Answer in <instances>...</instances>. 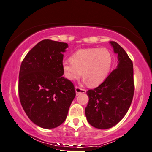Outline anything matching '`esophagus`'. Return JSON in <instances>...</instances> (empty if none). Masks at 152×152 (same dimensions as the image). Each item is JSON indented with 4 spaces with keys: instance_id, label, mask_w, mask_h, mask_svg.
<instances>
[{
    "instance_id": "34e87169",
    "label": "esophagus",
    "mask_w": 152,
    "mask_h": 152,
    "mask_svg": "<svg viewBox=\"0 0 152 152\" xmlns=\"http://www.w3.org/2000/svg\"><path fill=\"white\" fill-rule=\"evenodd\" d=\"M75 90H76V95H79L80 93H85L86 92V90L85 89H83V88H80L78 86H76V88H75Z\"/></svg>"
}]
</instances>
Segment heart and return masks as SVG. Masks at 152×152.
<instances>
[{
  "label": "heart",
  "instance_id": "heart-1",
  "mask_svg": "<svg viewBox=\"0 0 152 152\" xmlns=\"http://www.w3.org/2000/svg\"><path fill=\"white\" fill-rule=\"evenodd\" d=\"M111 64L112 57L108 50L90 48L75 52L69 61L63 62L62 68L67 79H78L82 74L88 85L96 87L106 79Z\"/></svg>",
  "mask_w": 152,
  "mask_h": 152
}]
</instances>
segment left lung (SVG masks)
<instances>
[{
    "instance_id": "8db88e82",
    "label": "left lung",
    "mask_w": 152,
    "mask_h": 152,
    "mask_svg": "<svg viewBox=\"0 0 152 152\" xmlns=\"http://www.w3.org/2000/svg\"><path fill=\"white\" fill-rule=\"evenodd\" d=\"M118 64L102 83L86 93L89 102L86 116L92 126L108 129L116 125L129 109L134 95L133 64L124 49L116 42L110 41Z\"/></svg>"
}]
</instances>
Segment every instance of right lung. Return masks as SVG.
Wrapping results in <instances>:
<instances>
[{
	"mask_svg": "<svg viewBox=\"0 0 152 152\" xmlns=\"http://www.w3.org/2000/svg\"><path fill=\"white\" fill-rule=\"evenodd\" d=\"M68 44L45 39L27 53L21 64L18 91L21 104L32 122L46 129L64 121L76 96L64 74L63 54Z\"/></svg>",
	"mask_w": 152,
	"mask_h": 152,
	"instance_id": "obj_1",
	"label": "right lung"
}]
</instances>
